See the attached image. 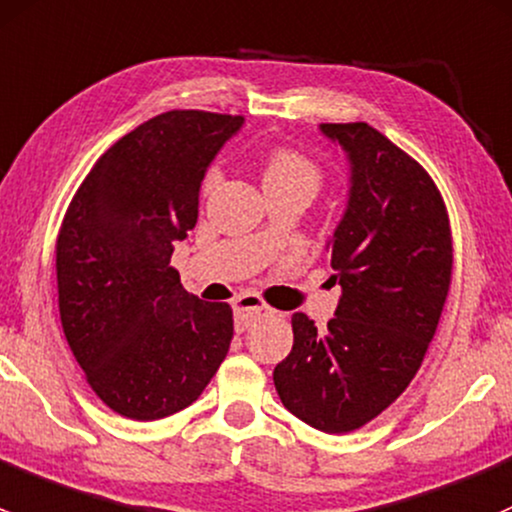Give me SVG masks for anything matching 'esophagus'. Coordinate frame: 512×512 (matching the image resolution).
I'll return each mask as SVG.
<instances>
[{"label": "esophagus", "mask_w": 512, "mask_h": 512, "mask_svg": "<svg viewBox=\"0 0 512 512\" xmlns=\"http://www.w3.org/2000/svg\"><path fill=\"white\" fill-rule=\"evenodd\" d=\"M268 305L263 303L261 298H256V295L246 293V295H239L234 303V315H236V328L239 330H246L249 328L251 320L256 318V315L266 313Z\"/></svg>", "instance_id": "1"}]
</instances>
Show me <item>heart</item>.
Instances as JSON below:
<instances>
[{
    "label": "heart",
    "mask_w": 512,
    "mask_h": 512,
    "mask_svg": "<svg viewBox=\"0 0 512 512\" xmlns=\"http://www.w3.org/2000/svg\"><path fill=\"white\" fill-rule=\"evenodd\" d=\"M219 182L221 165L214 162V165L207 167V172L202 177V192H214ZM318 182L320 172L315 167V162L308 160L303 152L293 150V147H273L263 157V184H266V189L293 187V184H313V187H318Z\"/></svg>",
    "instance_id": "b5f03b06"
}]
</instances>
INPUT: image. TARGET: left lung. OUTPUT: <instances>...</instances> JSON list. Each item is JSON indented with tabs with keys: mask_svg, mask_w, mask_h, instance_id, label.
<instances>
[{
	"mask_svg": "<svg viewBox=\"0 0 512 512\" xmlns=\"http://www.w3.org/2000/svg\"><path fill=\"white\" fill-rule=\"evenodd\" d=\"M320 130L352 165L345 217L328 241L342 295L328 330L293 315V350L273 384L300 421L347 434L419 372L451 288L453 244L444 197L412 155L367 123Z\"/></svg>",
	"mask_w": 512,
	"mask_h": 512,
	"instance_id": "obj_1",
	"label": "left lung"
}]
</instances>
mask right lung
I'll use <instances>...</instances> for the list:
<instances>
[{"label":"right lung","instance_id":"right-lung-1","mask_svg":"<svg viewBox=\"0 0 512 512\" xmlns=\"http://www.w3.org/2000/svg\"><path fill=\"white\" fill-rule=\"evenodd\" d=\"M241 115L167 110L98 157L63 214V335L105 407L155 421L189 407L229 352V303H204L170 266L194 229L209 162Z\"/></svg>","mask_w":512,"mask_h":512}]
</instances>
